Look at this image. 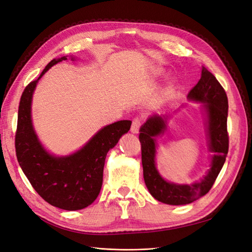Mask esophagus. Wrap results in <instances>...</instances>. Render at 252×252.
<instances>
[{
  "label": "esophagus",
  "mask_w": 252,
  "mask_h": 252,
  "mask_svg": "<svg viewBox=\"0 0 252 252\" xmlns=\"http://www.w3.org/2000/svg\"><path fill=\"white\" fill-rule=\"evenodd\" d=\"M140 126H141V119L134 118V119L132 120V124H131V128H130L131 132H132V133H139Z\"/></svg>",
  "instance_id": "obj_1"
}]
</instances>
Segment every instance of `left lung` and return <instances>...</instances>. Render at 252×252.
Wrapping results in <instances>:
<instances>
[{"label":"left lung","instance_id":"left-lung-1","mask_svg":"<svg viewBox=\"0 0 252 252\" xmlns=\"http://www.w3.org/2000/svg\"><path fill=\"white\" fill-rule=\"evenodd\" d=\"M187 97L190 101L203 103L207 118L206 126L208 147L215 154L211 158V168L201 182L193 183L191 185L174 184L165 181L159 175L156 167V138L166 130L168 117L155 114L140 128L139 139L145 184L156 200L168 205L190 204L207 193L222 169L229 147V136L227 132V94L215 75L204 66L202 67L200 81L189 91Z\"/></svg>","mask_w":252,"mask_h":252}]
</instances>
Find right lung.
Listing matches in <instances>:
<instances>
[{
  "label": "right lung",
  "mask_w": 252,
  "mask_h": 252,
  "mask_svg": "<svg viewBox=\"0 0 252 252\" xmlns=\"http://www.w3.org/2000/svg\"><path fill=\"white\" fill-rule=\"evenodd\" d=\"M65 60L66 57L53 59L40 77L30 82L23 91L18 113L16 154L23 172L35 191L55 207L72 211L87 207L97 197L103 184L107 152L128 132L131 121L123 120L105 126L85 146L70 156L55 157L48 154L32 126V100L36 83L43 74Z\"/></svg>",
  "instance_id": "right-lung-1"
}]
</instances>
